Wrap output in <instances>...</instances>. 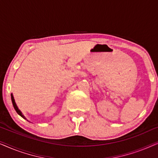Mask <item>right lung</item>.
Wrapping results in <instances>:
<instances>
[{"instance_id":"right-lung-1","label":"right lung","mask_w":158,"mask_h":158,"mask_svg":"<svg viewBox=\"0 0 158 158\" xmlns=\"http://www.w3.org/2000/svg\"><path fill=\"white\" fill-rule=\"evenodd\" d=\"M10 96H11V101H12L13 106H14V109L16 110V111L17 112V114H18L19 115H20V116H21V117H23V118H25V119H27V118H25V116L23 115L22 113H21V111H20V110L19 109V108H18V106H17V105H16V102H15V100H14V96H13V94H11V95H10Z\"/></svg>"}]
</instances>
